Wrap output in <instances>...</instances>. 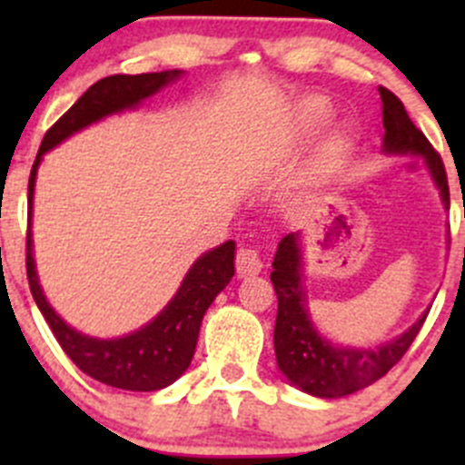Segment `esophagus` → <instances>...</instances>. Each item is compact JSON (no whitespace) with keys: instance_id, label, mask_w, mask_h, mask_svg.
I'll return each mask as SVG.
<instances>
[{"instance_id":"1","label":"esophagus","mask_w":465,"mask_h":465,"mask_svg":"<svg viewBox=\"0 0 465 465\" xmlns=\"http://www.w3.org/2000/svg\"><path fill=\"white\" fill-rule=\"evenodd\" d=\"M262 270V261L259 252L252 250V247H241L236 254V274L241 279H247V276H256Z\"/></svg>"}]
</instances>
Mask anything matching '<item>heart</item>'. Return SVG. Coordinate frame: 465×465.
Instances as JSON below:
<instances>
[{"label": "heart", "mask_w": 465, "mask_h": 465, "mask_svg": "<svg viewBox=\"0 0 465 465\" xmlns=\"http://www.w3.org/2000/svg\"><path fill=\"white\" fill-rule=\"evenodd\" d=\"M331 116V105H328L323 98H308V101L302 103V110H299V124H302L303 130H315L320 128L328 121ZM346 137L344 133H331L326 139H323L320 148H317L315 163H312V171L320 175V173H326L328 166L335 162L337 154L344 148Z\"/></svg>", "instance_id": "1"}]
</instances>
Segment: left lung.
<instances>
[{
    "label": "left lung",
    "instance_id": "obj_1",
    "mask_svg": "<svg viewBox=\"0 0 465 465\" xmlns=\"http://www.w3.org/2000/svg\"><path fill=\"white\" fill-rule=\"evenodd\" d=\"M382 98V153L389 157H420L440 203L450 206L448 175L440 157L430 145L425 134L411 124L405 105L396 94L380 87ZM272 283H274L279 311L274 326V353L281 373L297 389L317 398H341L360 391L380 380L398 360L405 355L419 335L430 308L402 335L382 344L367 346L332 344L317 331L308 308V292L303 283L302 233L292 232L281 238L279 250L272 261Z\"/></svg>",
    "mask_w": 465,
    "mask_h": 465
}]
</instances>
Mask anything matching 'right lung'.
<instances>
[{"instance_id":"obj_1","label":"right lung","mask_w":465,"mask_h":465,"mask_svg":"<svg viewBox=\"0 0 465 465\" xmlns=\"http://www.w3.org/2000/svg\"><path fill=\"white\" fill-rule=\"evenodd\" d=\"M184 76L180 69L171 72L139 74V76H107L94 83L92 87L46 130L42 139L37 157L33 162L29 177V236H26V274H29L31 294L37 308L45 315L46 323L54 331L55 340L63 346L74 364L87 373L89 378L98 380L110 387L125 389V391H157L175 382L182 373L189 369L193 360L195 344H198L200 326H203L204 312L213 303V299L227 288L233 276V256H236V242L227 241L223 245L204 252L198 261L186 272L184 281L177 288L175 297L163 306L157 317H153L145 326L128 335L101 340V337L85 335L69 326L58 312L46 302L45 290L35 270V256H33V193H35V177L45 153L54 150L64 139L81 133L87 125L98 124L105 116L121 114L125 110H137L145 98L154 96L177 78Z\"/></svg>"}]
</instances>
